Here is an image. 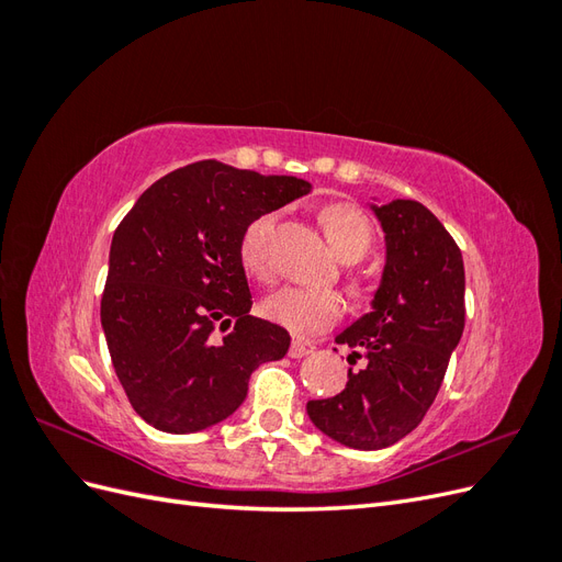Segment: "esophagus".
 <instances>
[{
    "label": "esophagus",
    "mask_w": 562,
    "mask_h": 562,
    "mask_svg": "<svg viewBox=\"0 0 562 562\" xmlns=\"http://www.w3.org/2000/svg\"><path fill=\"white\" fill-rule=\"evenodd\" d=\"M310 351H312L310 345H304V342H297V339H293L291 349H288V356H291V359H302V356H307Z\"/></svg>",
    "instance_id": "obj_1"
}]
</instances>
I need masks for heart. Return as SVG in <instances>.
I'll return each instance as SVG.
<instances>
[{
  "mask_svg": "<svg viewBox=\"0 0 562 562\" xmlns=\"http://www.w3.org/2000/svg\"><path fill=\"white\" fill-rule=\"evenodd\" d=\"M321 223L335 252L345 262H359L370 252L375 234H372L370 220L356 206L337 203V206L321 213ZM274 227L277 213H265L250 220V225L241 234V265L246 274L260 283H269L274 277V265H271V234H274ZM342 312L345 300L330 288L288 285L262 302V314L267 321L277 323V326L302 339H312L333 328Z\"/></svg>",
  "mask_w": 562,
  "mask_h": 562,
  "instance_id": "obj_1",
  "label": "heart"
}]
</instances>
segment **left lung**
<instances>
[{
    "label": "left lung",
    "instance_id": "left-lung-1",
    "mask_svg": "<svg viewBox=\"0 0 562 562\" xmlns=\"http://www.w3.org/2000/svg\"><path fill=\"white\" fill-rule=\"evenodd\" d=\"M368 206L384 232L382 279L370 312L335 337L368 366L307 403L314 427L353 450L389 448L417 427L464 330V260L440 220L413 199Z\"/></svg>",
    "mask_w": 562,
    "mask_h": 562
}]
</instances>
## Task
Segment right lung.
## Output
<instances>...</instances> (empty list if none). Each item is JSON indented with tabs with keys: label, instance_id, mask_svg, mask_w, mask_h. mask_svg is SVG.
<instances>
[{
	"label": "right lung",
	"instance_id": "add662e5",
	"mask_svg": "<svg viewBox=\"0 0 562 562\" xmlns=\"http://www.w3.org/2000/svg\"><path fill=\"white\" fill-rule=\"evenodd\" d=\"M310 192L293 176L196 161L151 184L116 227L100 323L133 411L155 429L194 434L227 419L250 372L285 356L288 330L250 316L239 246L250 220Z\"/></svg>",
	"mask_w": 562,
	"mask_h": 562
}]
</instances>
